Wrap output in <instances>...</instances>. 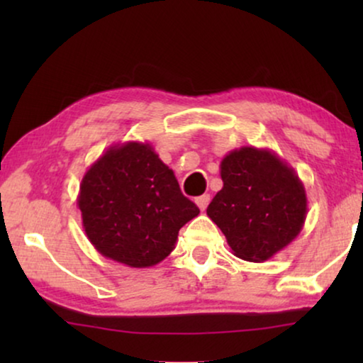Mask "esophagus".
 <instances>
[{
    "mask_svg": "<svg viewBox=\"0 0 363 363\" xmlns=\"http://www.w3.org/2000/svg\"><path fill=\"white\" fill-rule=\"evenodd\" d=\"M195 203H196L198 208H200L201 211H203V210H206L208 203H210V195H201V196H198L196 200H195Z\"/></svg>",
    "mask_w": 363,
    "mask_h": 363,
    "instance_id": "1",
    "label": "esophagus"
}]
</instances>
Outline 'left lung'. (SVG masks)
I'll return each mask as SVG.
<instances>
[{"instance_id": "obj_1", "label": "left lung", "mask_w": 363, "mask_h": 363, "mask_svg": "<svg viewBox=\"0 0 363 363\" xmlns=\"http://www.w3.org/2000/svg\"><path fill=\"white\" fill-rule=\"evenodd\" d=\"M223 188L206 215L235 256L262 262L292 242L307 215L306 188L294 168L267 148L241 147L221 160Z\"/></svg>"}]
</instances>
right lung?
<instances>
[{
    "mask_svg": "<svg viewBox=\"0 0 363 363\" xmlns=\"http://www.w3.org/2000/svg\"><path fill=\"white\" fill-rule=\"evenodd\" d=\"M77 206L92 246L128 267L165 259L180 228L200 213L147 142L108 147L84 175Z\"/></svg>",
    "mask_w": 363,
    "mask_h": 363,
    "instance_id": "1",
    "label": "right lung"
}]
</instances>
